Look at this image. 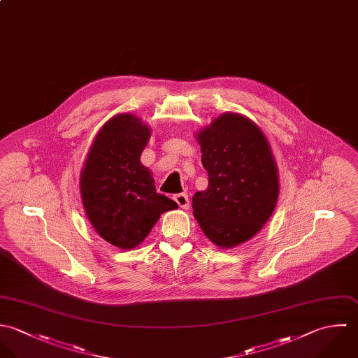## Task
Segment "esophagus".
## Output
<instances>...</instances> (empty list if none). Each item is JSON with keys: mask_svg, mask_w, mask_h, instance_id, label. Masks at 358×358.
<instances>
[{"mask_svg": "<svg viewBox=\"0 0 358 358\" xmlns=\"http://www.w3.org/2000/svg\"><path fill=\"white\" fill-rule=\"evenodd\" d=\"M174 201L182 209H188L189 208V199H188L187 194H177V195H174Z\"/></svg>", "mask_w": 358, "mask_h": 358, "instance_id": "1", "label": "esophagus"}]
</instances>
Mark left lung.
<instances>
[{
    "instance_id": "left-lung-1",
    "label": "left lung",
    "mask_w": 358,
    "mask_h": 358,
    "mask_svg": "<svg viewBox=\"0 0 358 358\" xmlns=\"http://www.w3.org/2000/svg\"><path fill=\"white\" fill-rule=\"evenodd\" d=\"M198 141L209 185L194 195V215L213 243L234 248L273 215L280 194L275 160L262 130L236 113L221 115Z\"/></svg>"
}]
</instances>
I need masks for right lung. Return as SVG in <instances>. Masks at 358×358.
I'll list each match as a JSON object with an SVG mask.
<instances>
[{
    "label": "right lung",
    "mask_w": 358,
    "mask_h": 358,
    "mask_svg": "<svg viewBox=\"0 0 358 358\" xmlns=\"http://www.w3.org/2000/svg\"><path fill=\"white\" fill-rule=\"evenodd\" d=\"M150 131L133 115L110 119L98 133L80 177L85 213L109 243L133 249L162 213L177 203L156 192L150 173L140 162Z\"/></svg>",
    "instance_id": "right-lung-1"
}]
</instances>
